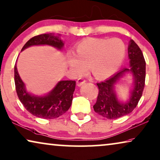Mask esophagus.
<instances>
[{"label":"esophagus","mask_w":160,"mask_h":160,"mask_svg":"<svg viewBox=\"0 0 160 160\" xmlns=\"http://www.w3.org/2000/svg\"><path fill=\"white\" fill-rule=\"evenodd\" d=\"M85 80L83 79V78H80L77 80V85L80 87V86H81V85H82L83 84H85Z\"/></svg>","instance_id":"obj_1"}]
</instances>
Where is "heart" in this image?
<instances>
[{"label":"heart","instance_id":"b5f03b06","mask_svg":"<svg viewBox=\"0 0 160 160\" xmlns=\"http://www.w3.org/2000/svg\"><path fill=\"white\" fill-rule=\"evenodd\" d=\"M126 47L118 38H87L78 43L75 53L67 57V64L74 75L82 76L90 66L97 79H106L113 75L122 64Z\"/></svg>","mask_w":160,"mask_h":160}]
</instances>
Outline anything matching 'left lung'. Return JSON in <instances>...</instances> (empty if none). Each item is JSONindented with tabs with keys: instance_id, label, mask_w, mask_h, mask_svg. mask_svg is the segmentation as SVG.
Returning <instances> with one entry per match:
<instances>
[{
	"instance_id": "1",
	"label": "left lung",
	"mask_w": 160,
	"mask_h": 160,
	"mask_svg": "<svg viewBox=\"0 0 160 160\" xmlns=\"http://www.w3.org/2000/svg\"><path fill=\"white\" fill-rule=\"evenodd\" d=\"M129 65L114 74L103 82L97 83L98 95L93 106L94 111L106 118L116 119L127 115L136 108L141 98L145 85L146 62L142 50L133 40H130L128 47ZM134 79L133 89L128 101L123 103L118 101L115 92V85L126 73Z\"/></svg>"
}]
</instances>
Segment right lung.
<instances>
[{"label": "right lung", "mask_w": 160, "mask_h": 160, "mask_svg": "<svg viewBox=\"0 0 160 160\" xmlns=\"http://www.w3.org/2000/svg\"><path fill=\"white\" fill-rule=\"evenodd\" d=\"M34 45H49L61 50L64 47V42L59 37L52 33L40 34L28 40L21 51ZM14 81L16 92L21 103L30 113L37 117L45 119L57 118L68 111L72 104L76 85L75 80L59 81L48 94L37 96L27 91L24 82L19 76L16 63Z\"/></svg>", "instance_id": "obj_1"}]
</instances>
